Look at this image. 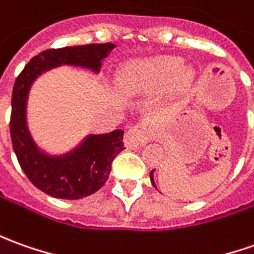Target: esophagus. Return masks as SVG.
<instances>
[{"label": "esophagus", "mask_w": 254, "mask_h": 254, "mask_svg": "<svg viewBox=\"0 0 254 254\" xmlns=\"http://www.w3.org/2000/svg\"><path fill=\"white\" fill-rule=\"evenodd\" d=\"M150 139L149 127L146 125H136L130 127L125 136V144L130 149H137L139 146L146 144Z\"/></svg>", "instance_id": "esophagus-1"}]
</instances>
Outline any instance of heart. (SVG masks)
Listing matches in <instances>:
<instances>
[{"instance_id":"heart-1","label":"heart","mask_w":254,"mask_h":254,"mask_svg":"<svg viewBox=\"0 0 254 254\" xmlns=\"http://www.w3.org/2000/svg\"><path fill=\"white\" fill-rule=\"evenodd\" d=\"M171 80L181 87L190 80V72L182 68V61L179 58L170 55L129 62L118 75V86L127 96L156 90Z\"/></svg>"}]
</instances>
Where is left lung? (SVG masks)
<instances>
[{
	"label": "left lung",
	"mask_w": 254,
	"mask_h": 254,
	"mask_svg": "<svg viewBox=\"0 0 254 254\" xmlns=\"http://www.w3.org/2000/svg\"><path fill=\"white\" fill-rule=\"evenodd\" d=\"M153 172H154V170L150 172V179H151V184H153V186L156 188V184H154V177H153Z\"/></svg>",
	"instance_id": "obj_1"
}]
</instances>
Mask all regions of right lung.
I'll return each mask as SVG.
<instances>
[{
    "mask_svg": "<svg viewBox=\"0 0 254 254\" xmlns=\"http://www.w3.org/2000/svg\"><path fill=\"white\" fill-rule=\"evenodd\" d=\"M114 47L111 43H105L50 48L33 57L15 80L9 121L12 147L29 181L53 197L76 200L97 192L108 179L114 158L125 149L124 130L90 134L68 154L47 156L36 146L27 130L26 103L29 89L39 75L60 65L82 66L98 72L101 61Z\"/></svg>",
    "mask_w": 254,
    "mask_h": 254,
    "instance_id": "add662e5",
    "label": "right lung"
}]
</instances>
